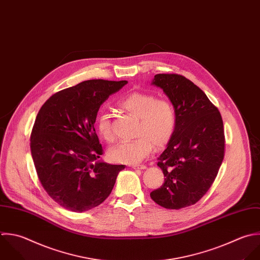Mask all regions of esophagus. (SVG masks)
I'll use <instances>...</instances> for the list:
<instances>
[{
    "instance_id": "obj_1",
    "label": "esophagus",
    "mask_w": 260,
    "mask_h": 260,
    "mask_svg": "<svg viewBox=\"0 0 260 260\" xmlns=\"http://www.w3.org/2000/svg\"><path fill=\"white\" fill-rule=\"evenodd\" d=\"M132 167H133L134 169H142V170L147 169V166H146V165H133Z\"/></svg>"
}]
</instances>
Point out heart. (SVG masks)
I'll use <instances>...</instances> for the list:
<instances>
[{"mask_svg": "<svg viewBox=\"0 0 260 260\" xmlns=\"http://www.w3.org/2000/svg\"><path fill=\"white\" fill-rule=\"evenodd\" d=\"M119 107L127 113L139 117L137 139L125 141L112 147L109 151L113 161L123 164H138L153 150L166 146L176 127V112L173 105L150 93L134 92L119 101ZM99 135L107 142L114 140L110 114L101 111L97 118Z\"/></svg>", "mask_w": 260, "mask_h": 260, "instance_id": "heart-1", "label": "heart"}]
</instances>
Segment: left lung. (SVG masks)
<instances>
[{
    "label": "left lung",
    "mask_w": 260,
    "mask_h": 260,
    "mask_svg": "<svg viewBox=\"0 0 260 260\" xmlns=\"http://www.w3.org/2000/svg\"><path fill=\"white\" fill-rule=\"evenodd\" d=\"M151 84L171 101L176 127L158 158L164 184L150 196L165 209L179 210L198 203L217 177L225 155L223 119L205 92L183 76L158 74Z\"/></svg>",
    "instance_id": "8db88e82"
}]
</instances>
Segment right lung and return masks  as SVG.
Returning a JSON list of instances; mask_svg holds the SVG:
<instances>
[{
    "mask_svg": "<svg viewBox=\"0 0 260 260\" xmlns=\"http://www.w3.org/2000/svg\"><path fill=\"white\" fill-rule=\"evenodd\" d=\"M126 84L84 81L53 94L38 111L30 138L34 166L47 194L69 211L102 204L125 167L99 160L103 149L94 123L101 104Z\"/></svg>",
    "mask_w": 260,
    "mask_h": 260,
    "instance_id": "right-lung-1",
    "label": "right lung"
}]
</instances>
